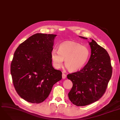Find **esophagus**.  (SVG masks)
Here are the masks:
<instances>
[{
	"instance_id": "obj_1",
	"label": "esophagus",
	"mask_w": 120,
	"mask_h": 120,
	"mask_svg": "<svg viewBox=\"0 0 120 120\" xmlns=\"http://www.w3.org/2000/svg\"><path fill=\"white\" fill-rule=\"evenodd\" d=\"M62 79H65L66 78V75H65V74L62 73Z\"/></svg>"
}]
</instances>
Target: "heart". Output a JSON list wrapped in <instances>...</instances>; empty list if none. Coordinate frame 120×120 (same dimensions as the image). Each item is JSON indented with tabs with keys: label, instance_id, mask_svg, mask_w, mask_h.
Listing matches in <instances>:
<instances>
[{
	"label": "heart",
	"instance_id": "heart-1",
	"mask_svg": "<svg viewBox=\"0 0 120 120\" xmlns=\"http://www.w3.org/2000/svg\"><path fill=\"white\" fill-rule=\"evenodd\" d=\"M90 56L89 49L75 42H66L60 45L58 50L54 49L51 56L54 67L60 68L65 60V65L71 72L82 68L87 62Z\"/></svg>",
	"mask_w": 120,
	"mask_h": 120
}]
</instances>
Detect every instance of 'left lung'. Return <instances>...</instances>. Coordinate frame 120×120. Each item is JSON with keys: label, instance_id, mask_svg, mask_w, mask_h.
<instances>
[{"label": "left lung", "instance_id": "8db88e82", "mask_svg": "<svg viewBox=\"0 0 120 120\" xmlns=\"http://www.w3.org/2000/svg\"><path fill=\"white\" fill-rule=\"evenodd\" d=\"M89 44L91 54L87 64L81 70L67 76L73 83L68 97L77 106L87 105L99 100L105 93L112 76L110 58L107 51L93 39Z\"/></svg>", "mask_w": 120, "mask_h": 120}]
</instances>
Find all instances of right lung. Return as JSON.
<instances>
[{
	"label": "right lung",
	"mask_w": 120,
	"mask_h": 120,
	"mask_svg": "<svg viewBox=\"0 0 120 120\" xmlns=\"http://www.w3.org/2000/svg\"><path fill=\"white\" fill-rule=\"evenodd\" d=\"M56 36L36 34L21 43L14 53L11 64L14 86L28 102H43L54 84L62 79V72L53 68L51 56Z\"/></svg>",
	"instance_id": "obj_1"
}]
</instances>
